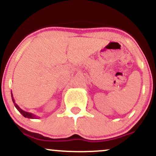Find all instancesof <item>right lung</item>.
<instances>
[{
	"instance_id": "obj_1",
	"label": "right lung",
	"mask_w": 156,
	"mask_h": 156,
	"mask_svg": "<svg viewBox=\"0 0 156 156\" xmlns=\"http://www.w3.org/2000/svg\"><path fill=\"white\" fill-rule=\"evenodd\" d=\"M12 101H13V103L15 104V106L16 107V108L17 109V110L19 111V112L24 117H27V118H29V119H37V116H35L34 114H31V113H29V112H25V111H23L21 109L20 107L18 106V105L17 104V103H15V99H14L13 98V94H12Z\"/></svg>"
}]
</instances>
